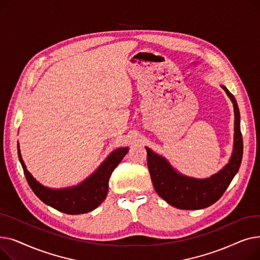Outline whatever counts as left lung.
<instances>
[{"label": "left lung", "mask_w": 260, "mask_h": 260, "mask_svg": "<svg viewBox=\"0 0 260 260\" xmlns=\"http://www.w3.org/2000/svg\"><path fill=\"white\" fill-rule=\"evenodd\" d=\"M223 89L234 105L235 137L233 155L219 173L208 179L188 178L176 173L165 158L146 147L147 167L156 192L162 199L177 209L199 210L212 206L223 195L239 170L243 153L239 109L234 95L225 87Z\"/></svg>", "instance_id": "1"}]
</instances>
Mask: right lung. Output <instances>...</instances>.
Masks as SVG:
<instances>
[{
  "instance_id": "1",
  "label": "right lung",
  "mask_w": 260,
  "mask_h": 260,
  "mask_svg": "<svg viewBox=\"0 0 260 260\" xmlns=\"http://www.w3.org/2000/svg\"><path fill=\"white\" fill-rule=\"evenodd\" d=\"M126 153L127 147L116 149L89 178L76 187L50 189L37 182L30 173L27 171L22 160L20 149L18 148L19 159L24 171V175L34 193L39 197V199L48 204L51 208L71 215L88 213L100 206L106 198L108 192V181L111 178V175Z\"/></svg>"
}]
</instances>
